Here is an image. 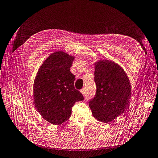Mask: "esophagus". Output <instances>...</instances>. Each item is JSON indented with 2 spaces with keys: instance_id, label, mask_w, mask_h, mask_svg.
I'll list each match as a JSON object with an SVG mask.
<instances>
[{
  "instance_id": "obj_1",
  "label": "esophagus",
  "mask_w": 158,
  "mask_h": 158,
  "mask_svg": "<svg viewBox=\"0 0 158 158\" xmlns=\"http://www.w3.org/2000/svg\"><path fill=\"white\" fill-rule=\"evenodd\" d=\"M81 93L83 94H85V89L83 88L82 89H81Z\"/></svg>"
}]
</instances>
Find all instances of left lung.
<instances>
[{"mask_svg":"<svg viewBox=\"0 0 158 158\" xmlns=\"http://www.w3.org/2000/svg\"><path fill=\"white\" fill-rule=\"evenodd\" d=\"M94 74L97 91L89 105L94 118L110 123L128 108L131 85L125 71L113 61H98Z\"/></svg>","mask_w":158,"mask_h":158,"instance_id":"left-lung-1","label":"left lung"}]
</instances>
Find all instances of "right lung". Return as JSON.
<instances>
[{"mask_svg":"<svg viewBox=\"0 0 158 158\" xmlns=\"http://www.w3.org/2000/svg\"><path fill=\"white\" fill-rule=\"evenodd\" d=\"M73 60L63 52L52 53L40 67L34 80L35 109L53 124L68 120L75 102L84 100L83 94L74 87L75 77L70 71Z\"/></svg>","mask_w":158,"mask_h":158,"instance_id":"add662e5","label":"right lung"}]
</instances>
